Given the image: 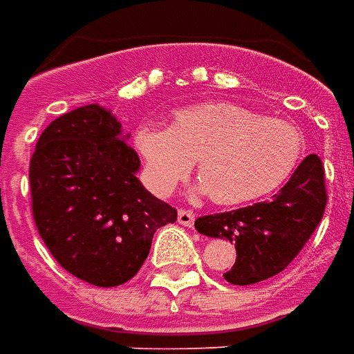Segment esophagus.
Segmentation results:
<instances>
[{"label": "esophagus", "instance_id": "34e87169", "mask_svg": "<svg viewBox=\"0 0 354 354\" xmlns=\"http://www.w3.org/2000/svg\"><path fill=\"white\" fill-rule=\"evenodd\" d=\"M194 219H196V215L189 209H179L177 212V221L185 225V227H192L194 225Z\"/></svg>", "mask_w": 354, "mask_h": 354}]
</instances>
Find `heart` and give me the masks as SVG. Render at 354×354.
Here are the masks:
<instances>
[{
  "label": "heart",
  "mask_w": 354,
  "mask_h": 354,
  "mask_svg": "<svg viewBox=\"0 0 354 354\" xmlns=\"http://www.w3.org/2000/svg\"><path fill=\"white\" fill-rule=\"evenodd\" d=\"M150 189L169 194L196 162L200 192L236 205L282 187L305 154V133L234 102H202L175 112L169 129L142 125L135 133Z\"/></svg>",
  "instance_id": "1"
}]
</instances>
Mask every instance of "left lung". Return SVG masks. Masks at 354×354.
<instances>
[{"label": "left lung", "mask_w": 354, "mask_h": 354, "mask_svg": "<svg viewBox=\"0 0 354 354\" xmlns=\"http://www.w3.org/2000/svg\"><path fill=\"white\" fill-rule=\"evenodd\" d=\"M326 200L324 167L309 154L270 200L198 217L194 227L236 248V263L223 274L227 282L257 284L282 272L301 252L324 215Z\"/></svg>", "instance_id": "8db88e82"}]
</instances>
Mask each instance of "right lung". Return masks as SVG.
Wrapping results in <instances>:
<instances>
[{
  "label": "right lung",
  "mask_w": 354,
  "mask_h": 354,
  "mask_svg": "<svg viewBox=\"0 0 354 354\" xmlns=\"http://www.w3.org/2000/svg\"><path fill=\"white\" fill-rule=\"evenodd\" d=\"M112 112L87 104L45 127L30 160L37 232L62 269L99 288L125 284L177 209L137 179L141 160Z\"/></svg>",
  "instance_id": "right-lung-1"
}]
</instances>
